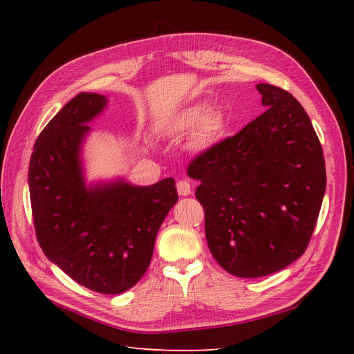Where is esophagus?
<instances>
[{"label": "esophagus", "mask_w": 354, "mask_h": 354, "mask_svg": "<svg viewBox=\"0 0 354 354\" xmlns=\"http://www.w3.org/2000/svg\"><path fill=\"white\" fill-rule=\"evenodd\" d=\"M176 190H178V194H181V196H189V194H192V185L189 181L183 179V181H178Z\"/></svg>", "instance_id": "obj_1"}]
</instances>
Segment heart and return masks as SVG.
Returning <instances> with one entry per match:
<instances>
[{"label":"heart","mask_w":354,"mask_h":354,"mask_svg":"<svg viewBox=\"0 0 354 354\" xmlns=\"http://www.w3.org/2000/svg\"><path fill=\"white\" fill-rule=\"evenodd\" d=\"M198 141L202 146H212L221 138L223 131V118L212 112L207 103H193L179 111L164 124V131L169 133H183L198 127Z\"/></svg>","instance_id":"heart-1"}]
</instances>
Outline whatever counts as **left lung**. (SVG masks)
Returning a JSON list of instances; mask_svg holds the SVG:
<instances>
[{"label": "left lung", "mask_w": 354, "mask_h": 354, "mask_svg": "<svg viewBox=\"0 0 354 354\" xmlns=\"http://www.w3.org/2000/svg\"><path fill=\"white\" fill-rule=\"evenodd\" d=\"M266 111L194 158L209 251L242 278L274 274L304 254L326 193V162L309 115L284 89L259 84Z\"/></svg>", "instance_id": "1"}]
</instances>
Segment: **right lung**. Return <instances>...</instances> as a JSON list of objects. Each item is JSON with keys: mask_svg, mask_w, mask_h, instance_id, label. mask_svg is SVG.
Instances as JSON below:
<instances>
[{"mask_svg": "<svg viewBox=\"0 0 354 354\" xmlns=\"http://www.w3.org/2000/svg\"><path fill=\"white\" fill-rule=\"evenodd\" d=\"M106 106V95L80 93L51 118L35 142L28 189L47 259L85 288L117 295L145 275L178 193L173 178L153 185L124 178L86 183L88 123Z\"/></svg>", "mask_w": 354, "mask_h": 354, "instance_id": "obj_1", "label": "right lung"}]
</instances>
